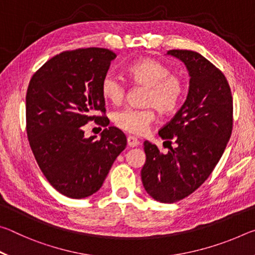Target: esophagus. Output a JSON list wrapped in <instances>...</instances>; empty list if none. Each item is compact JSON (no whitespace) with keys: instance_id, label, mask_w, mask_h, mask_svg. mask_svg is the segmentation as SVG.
<instances>
[{"instance_id":"34e87169","label":"esophagus","mask_w":255,"mask_h":255,"mask_svg":"<svg viewBox=\"0 0 255 255\" xmlns=\"http://www.w3.org/2000/svg\"><path fill=\"white\" fill-rule=\"evenodd\" d=\"M127 144H128V146H130V147H136V146L139 145V140H138L137 138L133 137V136H128L127 137Z\"/></svg>"}]
</instances>
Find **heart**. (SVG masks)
<instances>
[{
	"mask_svg": "<svg viewBox=\"0 0 255 255\" xmlns=\"http://www.w3.org/2000/svg\"><path fill=\"white\" fill-rule=\"evenodd\" d=\"M127 76L132 83L146 86L143 99L147 107H127L114 114V124L122 130L143 135L155 119V109L162 114H171L179 107L184 92V84L178 75L161 60L145 57L129 64ZM100 90L103 98L112 105H119L126 97L127 85L112 73L102 77Z\"/></svg>",
	"mask_w": 255,
	"mask_h": 255,
	"instance_id": "heart-1",
	"label": "heart"
}]
</instances>
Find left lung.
I'll use <instances>...</instances> for the list:
<instances>
[{"label": "left lung", "instance_id": "8db88e82", "mask_svg": "<svg viewBox=\"0 0 255 255\" xmlns=\"http://www.w3.org/2000/svg\"><path fill=\"white\" fill-rule=\"evenodd\" d=\"M167 54L187 66L189 93L181 109L158 131L170 143L169 152L161 153L156 145L144 141L146 162L140 173L150 197L173 204L195 192L221 159L232 135L233 98L225 75L204 56L184 49Z\"/></svg>", "mask_w": 255, "mask_h": 255}]
</instances>
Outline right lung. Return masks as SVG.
<instances>
[{"label": "right lung", "instance_id": "obj_1", "mask_svg": "<svg viewBox=\"0 0 255 255\" xmlns=\"http://www.w3.org/2000/svg\"><path fill=\"white\" fill-rule=\"evenodd\" d=\"M116 57L106 48H77L51 57L32 75L25 96V129L34 158L62 195L82 199L102 187L126 148L118 128L108 127L100 83ZM106 127L102 138L84 137V125Z\"/></svg>", "mask_w": 255, "mask_h": 255}]
</instances>
